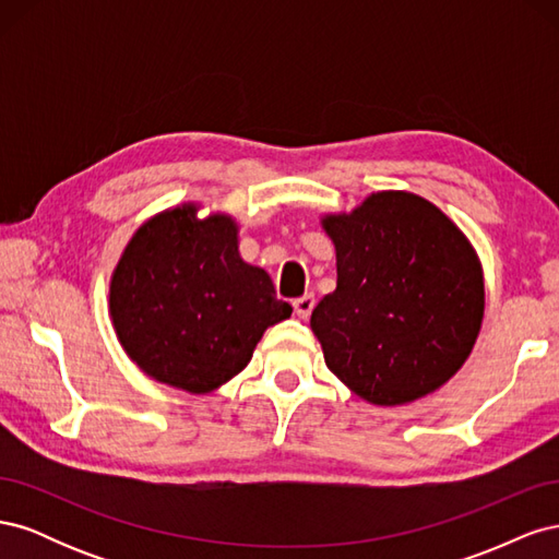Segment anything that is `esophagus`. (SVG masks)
<instances>
[{
	"label": "esophagus",
	"instance_id": "esophagus-1",
	"mask_svg": "<svg viewBox=\"0 0 559 559\" xmlns=\"http://www.w3.org/2000/svg\"><path fill=\"white\" fill-rule=\"evenodd\" d=\"M294 310H296V314H298L300 319H308V317L312 314V310H314V296H312V294H306V296L296 298V300H294Z\"/></svg>",
	"mask_w": 559,
	"mask_h": 559
}]
</instances>
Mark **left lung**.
<instances>
[{"label":"left lung","mask_w":559,"mask_h":559,"mask_svg":"<svg viewBox=\"0 0 559 559\" xmlns=\"http://www.w3.org/2000/svg\"><path fill=\"white\" fill-rule=\"evenodd\" d=\"M337 286L310 326L326 366L376 405L427 396L476 343L485 289L476 251L429 200L405 191L326 216Z\"/></svg>","instance_id":"1"}]
</instances>
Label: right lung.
<instances>
[{
    "mask_svg": "<svg viewBox=\"0 0 559 559\" xmlns=\"http://www.w3.org/2000/svg\"><path fill=\"white\" fill-rule=\"evenodd\" d=\"M109 310L128 357L158 382L207 394L249 364L267 326L292 317L263 267L238 253V226L195 207L158 214L132 235Z\"/></svg>",
    "mask_w": 559,
    "mask_h": 559,
    "instance_id": "1",
    "label": "right lung"
}]
</instances>
